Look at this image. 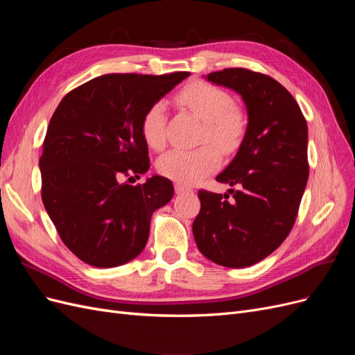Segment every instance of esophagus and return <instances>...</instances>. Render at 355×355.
<instances>
[{
  "mask_svg": "<svg viewBox=\"0 0 355 355\" xmlns=\"http://www.w3.org/2000/svg\"><path fill=\"white\" fill-rule=\"evenodd\" d=\"M175 191L178 192V194H184V192H189L191 188L187 187V185H182V184H176L175 185Z\"/></svg>",
  "mask_w": 355,
  "mask_h": 355,
  "instance_id": "1",
  "label": "esophagus"
}]
</instances>
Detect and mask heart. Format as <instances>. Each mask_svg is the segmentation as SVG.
Segmentation results:
<instances>
[{
  "label": "heart",
  "instance_id": "heart-1",
  "mask_svg": "<svg viewBox=\"0 0 355 355\" xmlns=\"http://www.w3.org/2000/svg\"><path fill=\"white\" fill-rule=\"evenodd\" d=\"M176 101L202 121L200 133L202 145L194 149H171L158 158L157 168L178 184L192 185L219 168L222 163L219 150L225 155L239 151L249 121L245 112L234 105L228 92L209 83L194 81L185 85ZM141 132L149 148H164L167 136L163 102L158 101L145 111Z\"/></svg>",
  "mask_w": 355,
  "mask_h": 355
}]
</instances>
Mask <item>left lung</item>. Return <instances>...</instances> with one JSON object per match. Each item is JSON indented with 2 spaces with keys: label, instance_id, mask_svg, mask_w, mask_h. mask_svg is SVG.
<instances>
[{
  "label": "left lung",
  "instance_id": "obj_1",
  "mask_svg": "<svg viewBox=\"0 0 355 355\" xmlns=\"http://www.w3.org/2000/svg\"><path fill=\"white\" fill-rule=\"evenodd\" d=\"M206 78L241 96L249 125L237 155L216 176L239 188L228 191L234 200L200 189L192 232L211 262L245 268L271 254L293 228L309 175L306 120L270 75L227 68Z\"/></svg>",
  "mask_w": 355,
  "mask_h": 355
}]
</instances>
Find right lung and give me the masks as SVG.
<instances>
[{"mask_svg":"<svg viewBox=\"0 0 355 355\" xmlns=\"http://www.w3.org/2000/svg\"><path fill=\"white\" fill-rule=\"evenodd\" d=\"M189 77L106 73L69 92L53 114L40 158L41 198L59 237L83 262L120 266L144 250L154 210L173 197L149 168L141 132L145 111Z\"/></svg>","mask_w":355,"mask_h":355,"instance_id":"right-lung-1","label":"right lung"}]
</instances>
